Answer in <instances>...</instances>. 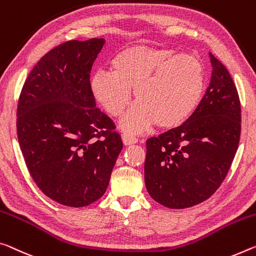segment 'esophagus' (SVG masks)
<instances>
[{
	"label": "esophagus",
	"mask_w": 256,
	"mask_h": 256,
	"mask_svg": "<svg viewBox=\"0 0 256 256\" xmlns=\"http://www.w3.org/2000/svg\"><path fill=\"white\" fill-rule=\"evenodd\" d=\"M122 140H123L125 146H131L138 142L136 138L134 136L130 134V133H123V134H122Z\"/></svg>",
	"instance_id": "esophagus-1"
}]
</instances>
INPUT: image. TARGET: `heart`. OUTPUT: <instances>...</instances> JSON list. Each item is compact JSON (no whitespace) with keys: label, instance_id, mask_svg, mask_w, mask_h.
<instances>
[{"label":"heart","instance_id":"1","mask_svg":"<svg viewBox=\"0 0 256 256\" xmlns=\"http://www.w3.org/2000/svg\"><path fill=\"white\" fill-rule=\"evenodd\" d=\"M92 94L109 115L120 116L132 99L136 101L120 120V128L142 132L155 123L171 130L192 117L204 96L206 72L200 58L176 54L168 48L133 46L112 59L109 72L91 77Z\"/></svg>","mask_w":256,"mask_h":256}]
</instances>
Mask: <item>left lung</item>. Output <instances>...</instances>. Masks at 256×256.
<instances>
[{
  "label": "left lung",
  "instance_id": "left-lung-1",
  "mask_svg": "<svg viewBox=\"0 0 256 256\" xmlns=\"http://www.w3.org/2000/svg\"><path fill=\"white\" fill-rule=\"evenodd\" d=\"M212 76L200 107L179 128L146 142L144 184L154 200L186 208L224 180L240 138V102L229 72L210 52Z\"/></svg>",
  "mask_w": 256,
  "mask_h": 256
}]
</instances>
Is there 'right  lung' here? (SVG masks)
Listing matches in <instances>:
<instances>
[{
	"mask_svg": "<svg viewBox=\"0 0 256 256\" xmlns=\"http://www.w3.org/2000/svg\"><path fill=\"white\" fill-rule=\"evenodd\" d=\"M104 38L68 40L40 59L24 84L17 133L28 171L48 198L70 208L98 200L123 142L96 108L92 64Z\"/></svg>",
	"mask_w": 256,
	"mask_h": 256,
	"instance_id": "obj_1",
	"label": "right lung"
}]
</instances>
